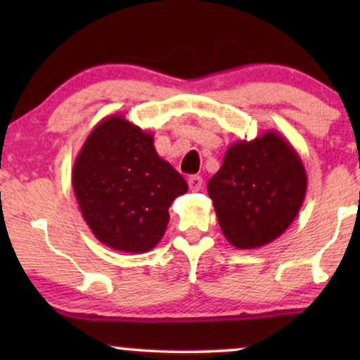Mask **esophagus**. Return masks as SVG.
Here are the masks:
<instances>
[{
	"instance_id": "34e87169",
	"label": "esophagus",
	"mask_w": 360,
	"mask_h": 360,
	"mask_svg": "<svg viewBox=\"0 0 360 360\" xmlns=\"http://www.w3.org/2000/svg\"><path fill=\"white\" fill-rule=\"evenodd\" d=\"M188 186L191 191H200L201 186H203V177L201 176H189L188 177Z\"/></svg>"
}]
</instances>
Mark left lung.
I'll return each instance as SVG.
<instances>
[{
    "instance_id": "1",
    "label": "left lung",
    "mask_w": 360,
    "mask_h": 360,
    "mask_svg": "<svg viewBox=\"0 0 360 360\" xmlns=\"http://www.w3.org/2000/svg\"><path fill=\"white\" fill-rule=\"evenodd\" d=\"M308 177L288 139L274 130L226 148L208 194L225 238L237 249L274 242L295 221Z\"/></svg>"
}]
</instances>
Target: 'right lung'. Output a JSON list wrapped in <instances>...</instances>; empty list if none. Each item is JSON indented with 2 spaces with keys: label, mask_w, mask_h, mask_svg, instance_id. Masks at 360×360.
Returning <instances> with one entry per match:
<instances>
[{
  "label": "right lung",
  "mask_w": 360,
  "mask_h": 360,
  "mask_svg": "<svg viewBox=\"0 0 360 360\" xmlns=\"http://www.w3.org/2000/svg\"><path fill=\"white\" fill-rule=\"evenodd\" d=\"M72 188L94 237L128 254L154 249L166 233L169 206L188 191L184 177L155 152L154 135L123 115L91 130L74 160Z\"/></svg>",
  "instance_id": "1"
}]
</instances>
